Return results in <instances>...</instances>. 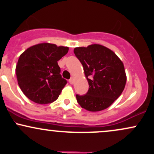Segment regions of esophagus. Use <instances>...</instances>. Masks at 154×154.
Masks as SVG:
<instances>
[{
    "label": "esophagus",
    "instance_id": "esophagus-1",
    "mask_svg": "<svg viewBox=\"0 0 154 154\" xmlns=\"http://www.w3.org/2000/svg\"><path fill=\"white\" fill-rule=\"evenodd\" d=\"M74 81H75V79H74V77H72V78L69 79V83L71 85L74 84Z\"/></svg>",
    "mask_w": 154,
    "mask_h": 154
}]
</instances>
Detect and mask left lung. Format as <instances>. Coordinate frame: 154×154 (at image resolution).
Returning <instances> with one entry per match:
<instances>
[{
	"label": "left lung",
	"instance_id": "8db88e82",
	"mask_svg": "<svg viewBox=\"0 0 154 154\" xmlns=\"http://www.w3.org/2000/svg\"><path fill=\"white\" fill-rule=\"evenodd\" d=\"M89 84L85 95H76L78 103L89 111L107 109L125 87L127 76L123 62L108 48L99 44L74 49Z\"/></svg>",
	"mask_w": 154,
	"mask_h": 154
}]
</instances>
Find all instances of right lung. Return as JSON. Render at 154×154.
I'll return each instance as SVG.
<instances>
[{
	"mask_svg": "<svg viewBox=\"0 0 154 154\" xmlns=\"http://www.w3.org/2000/svg\"><path fill=\"white\" fill-rule=\"evenodd\" d=\"M69 48L43 43L23 52L16 66L19 88L32 101L39 104L54 102L66 84L58 65Z\"/></svg>",
	"mask_w": 154,
	"mask_h": 154,
	"instance_id": "right-lung-1",
	"label": "right lung"
}]
</instances>
